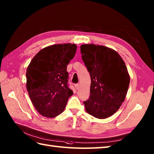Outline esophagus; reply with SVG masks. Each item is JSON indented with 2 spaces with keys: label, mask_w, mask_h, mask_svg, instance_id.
<instances>
[{
  "label": "esophagus",
  "mask_w": 154,
  "mask_h": 154,
  "mask_svg": "<svg viewBox=\"0 0 154 154\" xmlns=\"http://www.w3.org/2000/svg\"><path fill=\"white\" fill-rule=\"evenodd\" d=\"M79 87H80V85L79 83L75 85V89H76L77 90H78V89H79Z\"/></svg>",
  "instance_id": "obj_1"
}]
</instances>
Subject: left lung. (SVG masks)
Segmentation results:
<instances>
[{"label":"left lung","instance_id":"left-lung-1","mask_svg":"<svg viewBox=\"0 0 154 154\" xmlns=\"http://www.w3.org/2000/svg\"><path fill=\"white\" fill-rule=\"evenodd\" d=\"M81 53L91 80L85 110L97 119H106L125 99L130 84L125 63L116 51L103 45H81Z\"/></svg>","mask_w":154,"mask_h":154}]
</instances>
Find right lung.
<instances>
[{"instance_id":"obj_1","label":"right lung","mask_w":154,"mask_h":154,"mask_svg":"<svg viewBox=\"0 0 154 154\" xmlns=\"http://www.w3.org/2000/svg\"><path fill=\"white\" fill-rule=\"evenodd\" d=\"M76 50L75 44L50 45L39 51L29 64L27 91L35 109L42 116H58L73 94L69 88L67 66Z\"/></svg>"}]
</instances>
